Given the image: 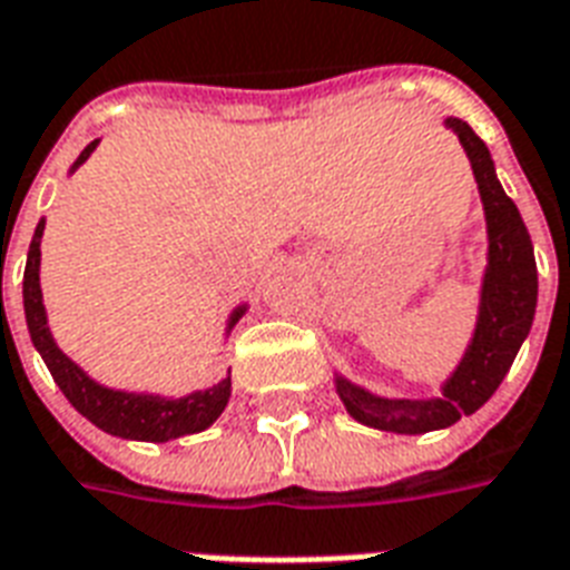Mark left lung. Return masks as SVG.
I'll return each mask as SVG.
<instances>
[{
	"label": "left lung",
	"mask_w": 570,
	"mask_h": 570,
	"mask_svg": "<svg viewBox=\"0 0 570 570\" xmlns=\"http://www.w3.org/2000/svg\"><path fill=\"white\" fill-rule=\"evenodd\" d=\"M445 127L458 134L466 157L473 163L475 184L488 216L491 246H488V271L482 285V308H479L473 342L466 347L461 365L445 381L443 399H377L372 392L347 383L345 377H335V390L338 399L345 401L347 413L363 425L392 434H425L475 413L509 374L535 317V253L518 205L505 196L493 171L491 151L473 134V127L461 118H445Z\"/></svg>",
	"instance_id": "left-lung-1"
}]
</instances>
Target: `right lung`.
Masks as SVG:
<instances>
[{"label":"right lung","instance_id":"right-lung-1","mask_svg":"<svg viewBox=\"0 0 570 570\" xmlns=\"http://www.w3.org/2000/svg\"><path fill=\"white\" fill-rule=\"evenodd\" d=\"M91 142L86 151L79 154L73 169L88 160V154L95 151ZM41 235H43V219L35 228L32 246H29V258H26V273H23V306H26V324H29V335H32V345L38 347V354L43 356V363L50 368L52 381L59 383V390L65 392V399L73 407L95 422L100 431L112 436H125V440H148V443H166L175 436L184 434H198L207 425H214L216 416L223 413L232 395V377H225L223 383H216L205 392H193L184 399H160V395H136V392H118L106 390L100 383H95L73 360L61 354L59 345L52 342L50 326H47V312H43L41 299ZM244 315V306L237 308L228 330L235 326L237 317Z\"/></svg>","mask_w":570,"mask_h":570}]
</instances>
